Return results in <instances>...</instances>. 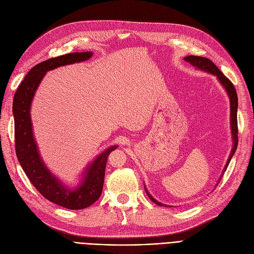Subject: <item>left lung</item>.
Segmentation results:
<instances>
[{
    "label": "left lung",
    "mask_w": 254,
    "mask_h": 254,
    "mask_svg": "<svg viewBox=\"0 0 254 254\" xmlns=\"http://www.w3.org/2000/svg\"><path fill=\"white\" fill-rule=\"evenodd\" d=\"M184 61L190 63L191 65H193L194 68L197 69V70H201V71H204V72H207V73H210L212 75L216 76L219 83L223 86V88L225 89L226 93H228L229 99H230V105H231V107H230V110H231V115L230 116L231 117L230 118H231V132H232V139H233V148H232L231 153L229 155L228 162H226V164H225V166L223 168V171L221 173V176L218 179V182H217V184H218L220 179H221V177H222V175L224 174L226 168H228L233 155L235 154L236 149H237V146H238V124H237L238 96H237V92H236L234 84L221 73V71L217 68V66L215 65V64L213 63V62H211L209 59L203 58V57L189 56V57H185L184 58ZM144 188H145V191H146V193H147L148 197L151 199V201L154 204H156L158 206H165V207H167V205H164L162 203H159L158 201H156V199L148 192V190H147V189H146L145 185H144Z\"/></svg>",
    "instance_id": "1"
}]
</instances>
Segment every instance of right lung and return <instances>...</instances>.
<instances>
[{
  "label": "right lung",
  "instance_id": "obj_1",
  "mask_svg": "<svg viewBox=\"0 0 254 254\" xmlns=\"http://www.w3.org/2000/svg\"><path fill=\"white\" fill-rule=\"evenodd\" d=\"M92 57L91 51L73 52L40 63L25 75L13 99L15 148L18 162L36 190L48 201L70 210L89 207L100 197L103 190L107 158L118 146L112 145L87 165L79 184L70 188L47 168L39 152L31 119V106L35 93L48 71L59 66L81 63Z\"/></svg>",
  "mask_w": 254,
  "mask_h": 254
}]
</instances>
